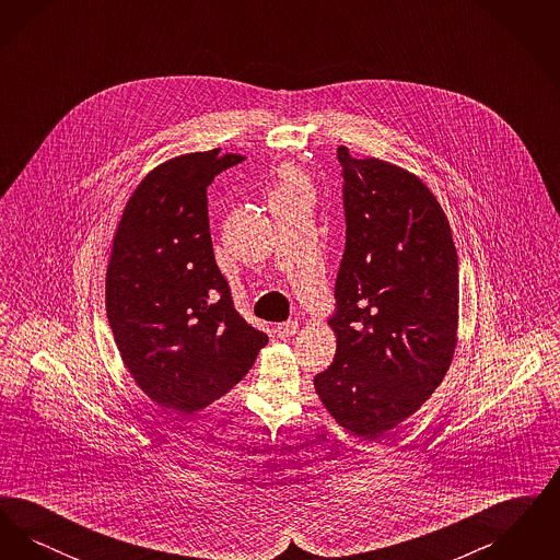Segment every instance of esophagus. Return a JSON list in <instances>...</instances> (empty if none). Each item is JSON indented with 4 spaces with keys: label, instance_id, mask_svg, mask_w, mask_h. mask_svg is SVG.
Returning <instances> with one entry per match:
<instances>
[{
    "label": "esophagus",
    "instance_id": "obj_1",
    "mask_svg": "<svg viewBox=\"0 0 560 560\" xmlns=\"http://www.w3.org/2000/svg\"><path fill=\"white\" fill-rule=\"evenodd\" d=\"M275 331H277V336H279L281 340H288V338L295 336V331H298V320H285V323H279V325L275 327Z\"/></svg>",
    "mask_w": 560,
    "mask_h": 560
}]
</instances>
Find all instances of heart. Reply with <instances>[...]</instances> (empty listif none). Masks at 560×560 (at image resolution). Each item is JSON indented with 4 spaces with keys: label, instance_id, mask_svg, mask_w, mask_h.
Listing matches in <instances>:
<instances>
[{
    "label": "heart",
    "instance_id": "b5f03b06",
    "mask_svg": "<svg viewBox=\"0 0 560 560\" xmlns=\"http://www.w3.org/2000/svg\"><path fill=\"white\" fill-rule=\"evenodd\" d=\"M288 190H306L304 180L298 174H293V172H285L283 174V183H281V188H279V192H288Z\"/></svg>",
    "mask_w": 560,
    "mask_h": 560
}]
</instances>
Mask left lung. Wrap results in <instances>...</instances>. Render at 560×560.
<instances>
[{
    "label": "left lung",
    "mask_w": 560,
    "mask_h": 560,
    "mask_svg": "<svg viewBox=\"0 0 560 560\" xmlns=\"http://www.w3.org/2000/svg\"><path fill=\"white\" fill-rule=\"evenodd\" d=\"M347 249L329 325L338 348L315 375L340 427L377 439L416 413L450 370L457 342V254L427 185L382 160L338 149Z\"/></svg>",
    "instance_id": "8db88e82"
}]
</instances>
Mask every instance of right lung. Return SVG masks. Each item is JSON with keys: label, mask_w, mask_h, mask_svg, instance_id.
I'll list each match as a JSON object with an SVG mask.
<instances>
[{"label": "right lung", "mask_w": 560, "mask_h": 560, "mask_svg": "<svg viewBox=\"0 0 560 560\" xmlns=\"http://www.w3.org/2000/svg\"><path fill=\"white\" fill-rule=\"evenodd\" d=\"M241 155L220 149L161 163L121 213L107 268V317L149 399L192 413L252 370L268 336L235 311L213 258L208 187Z\"/></svg>", "instance_id": "obj_1"}]
</instances>
